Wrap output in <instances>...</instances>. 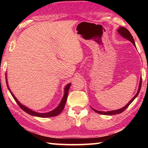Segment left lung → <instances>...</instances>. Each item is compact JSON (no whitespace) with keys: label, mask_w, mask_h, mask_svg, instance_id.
Wrapping results in <instances>:
<instances>
[{"label":"left lung","mask_w":148,"mask_h":148,"mask_svg":"<svg viewBox=\"0 0 148 148\" xmlns=\"http://www.w3.org/2000/svg\"><path fill=\"white\" fill-rule=\"evenodd\" d=\"M117 32H118V33H119L122 36H123L124 38H127V40H129V41H131L132 44H134V46L136 47L135 46V43H134V40L133 39V37L131 34V32H130L128 30H127L125 27H120L117 30ZM141 86H142V77L140 78V84H139V88L138 90V92L136 94V95L132 98L131 101H129V102L127 105H125L124 107H123L121 109H119V110H113V111H109V112H101V111H98V110H96L91 108L92 110L95 111V112H97V113L100 114H103V115H108V116H111V115H114V114H121V112H123L125 110V109L127 108V107H128L130 104H131V102L134 101L135 99V98L138 96V95L139 94L140 91V89H141Z\"/></svg>","instance_id":"left-lung-1"}]
</instances>
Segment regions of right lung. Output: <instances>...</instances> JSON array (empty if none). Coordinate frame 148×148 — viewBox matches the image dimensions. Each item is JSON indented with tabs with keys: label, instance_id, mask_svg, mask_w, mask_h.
<instances>
[{
	"label": "right lung",
	"instance_id": "obj_1",
	"mask_svg": "<svg viewBox=\"0 0 148 148\" xmlns=\"http://www.w3.org/2000/svg\"><path fill=\"white\" fill-rule=\"evenodd\" d=\"M6 84H7V87H8V88L9 89L11 95H12V97H13V98L14 99L15 101L17 102V104L19 105V106L21 108L26 112V113L29 114L30 115H31V116H37V117H54V116H56L57 115H59V114H61V112L62 111V110H63L64 107V105L65 103H66V99H67V97H68V92H69V90L70 87H71V84H69L67 86L65 87L64 88V97L63 98H62L61 102H60V104L57 108H56V109L52 110L51 112H47V113H44V114H40V113H37L36 112H34L32 111V110L29 109L28 108L25 107L23 105H22L20 102L17 101V99L16 97H14V95H13V93L11 92L10 90L9 87L8 86V83H7V79L6 78Z\"/></svg>",
	"mask_w": 148,
	"mask_h": 148
}]
</instances>
